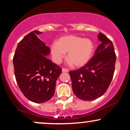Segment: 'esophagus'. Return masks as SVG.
Here are the masks:
<instances>
[{
  "instance_id": "34e87169",
  "label": "esophagus",
  "mask_w": 130,
  "mask_h": 130,
  "mask_svg": "<svg viewBox=\"0 0 130 130\" xmlns=\"http://www.w3.org/2000/svg\"><path fill=\"white\" fill-rule=\"evenodd\" d=\"M62 72H63V73H67V72H68V70H67V69H66V68H62Z\"/></svg>"
}]
</instances>
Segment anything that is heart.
<instances>
[{"label": "heart", "instance_id": "1", "mask_svg": "<svg viewBox=\"0 0 130 130\" xmlns=\"http://www.w3.org/2000/svg\"><path fill=\"white\" fill-rule=\"evenodd\" d=\"M94 50L93 43L88 38H83L75 35H67L54 43L51 46V52L53 60L60 63L65 58L66 53L67 59L70 64L79 67L86 65L92 57Z\"/></svg>", "mask_w": 130, "mask_h": 130}]
</instances>
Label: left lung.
<instances>
[{
	"label": "left lung",
	"mask_w": 130,
	"mask_h": 130,
	"mask_svg": "<svg viewBox=\"0 0 130 130\" xmlns=\"http://www.w3.org/2000/svg\"><path fill=\"white\" fill-rule=\"evenodd\" d=\"M98 38L101 43L95 55L80 69L69 73L74 94L84 101H92L102 96L114 75L116 55L112 43L101 32Z\"/></svg>",
	"instance_id": "obj_1"
}]
</instances>
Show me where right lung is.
<instances>
[{
	"label": "right lung",
	"instance_id": "add662e5",
	"mask_svg": "<svg viewBox=\"0 0 130 130\" xmlns=\"http://www.w3.org/2000/svg\"><path fill=\"white\" fill-rule=\"evenodd\" d=\"M34 30L26 35L18 44L13 57L14 75L19 89L28 100L38 103L49 101L56 90V80L62 68L46 56L50 49Z\"/></svg>",
	"mask_w": 130,
	"mask_h": 130
}]
</instances>
